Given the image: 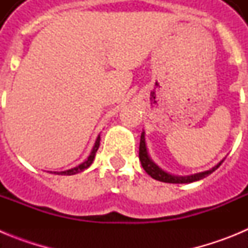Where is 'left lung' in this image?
I'll list each match as a JSON object with an SVG mask.
<instances>
[{"label": "left lung", "mask_w": 248, "mask_h": 248, "mask_svg": "<svg viewBox=\"0 0 248 248\" xmlns=\"http://www.w3.org/2000/svg\"><path fill=\"white\" fill-rule=\"evenodd\" d=\"M139 159L141 161V166L146 171V174L150 175L153 179L159 181H163V183H170V184H187V183H194V181H198L203 179V177L209 176L210 174L216 170L218 166L222 164V161L215 165L214 168L210 169V170H206V171L198 172V174L189 175V176H175V175L169 174V172L164 171L163 169H160L156 164L150 159L148 154V150H146V144H145V134L144 131L141 133V137H140V146H139Z\"/></svg>", "instance_id": "1"}]
</instances>
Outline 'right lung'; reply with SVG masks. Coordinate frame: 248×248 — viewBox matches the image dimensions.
Segmentation results:
<instances>
[{
	"instance_id": "obj_1",
	"label": "right lung",
	"mask_w": 248,
	"mask_h": 248,
	"mask_svg": "<svg viewBox=\"0 0 248 248\" xmlns=\"http://www.w3.org/2000/svg\"><path fill=\"white\" fill-rule=\"evenodd\" d=\"M99 145H100V135H98L97 140H95V144H94L93 149H92L91 155L88 156V159L85 160V161H83V163L79 164L78 166H76V168L69 169V170H65V171H54V174H57V175H74V174H78V172L84 171L85 169H88L89 166L92 165V163H93L94 157H95V153H97V150L99 149Z\"/></svg>"
}]
</instances>
